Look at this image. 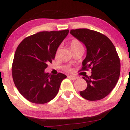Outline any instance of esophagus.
<instances>
[{
	"label": "esophagus",
	"instance_id": "34e87169",
	"mask_svg": "<svg viewBox=\"0 0 130 130\" xmlns=\"http://www.w3.org/2000/svg\"><path fill=\"white\" fill-rule=\"evenodd\" d=\"M68 77L71 80H76L77 79L76 77L73 76H68Z\"/></svg>",
	"mask_w": 130,
	"mask_h": 130
}]
</instances>
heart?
Instances as JSON below:
<instances>
[{"mask_svg":"<svg viewBox=\"0 0 130 130\" xmlns=\"http://www.w3.org/2000/svg\"><path fill=\"white\" fill-rule=\"evenodd\" d=\"M82 46L81 43H80L79 41L78 40H72V41H71V43H70V48H71V50H73V49H74V48H76V47H79V46ZM59 50L57 51L56 56H57L58 54H59ZM66 70H68L69 69H68V68H67Z\"/></svg>","mask_w":130,"mask_h":130,"instance_id":"obj_1","label":"heart"}]
</instances>
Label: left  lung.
<instances>
[{"mask_svg":"<svg viewBox=\"0 0 130 130\" xmlns=\"http://www.w3.org/2000/svg\"><path fill=\"white\" fill-rule=\"evenodd\" d=\"M70 34L87 49L82 62L83 70H92L90 76L83 77L87 86L80 92V96L90 101L106 97L115 87L120 76V59L114 44L103 34L89 29L71 30Z\"/></svg>","mask_w":130,"mask_h":130,"instance_id":"8db88e82","label":"left lung"}]
</instances>
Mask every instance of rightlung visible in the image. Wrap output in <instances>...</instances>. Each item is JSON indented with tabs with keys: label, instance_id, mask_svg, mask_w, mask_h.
<instances>
[{
	"label": "right lung",
	"instance_id": "add662e5",
	"mask_svg": "<svg viewBox=\"0 0 130 130\" xmlns=\"http://www.w3.org/2000/svg\"><path fill=\"white\" fill-rule=\"evenodd\" d=\"M68 30L41 32L27 37L18 46L12 65L14 84L22 96L30 102L44 104L56 96L67 76L45 72Z\"/></svg>",
	"mask_w": 130,
	"mask_h": 130
}]
</instances>
